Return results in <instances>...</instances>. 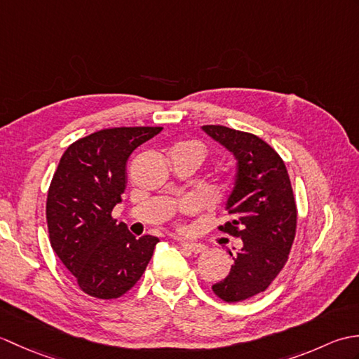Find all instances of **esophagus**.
<instances>
[{"instance_id":"esophagus-1","label":"esophagus","mask_w":359,"mask_h":359,"mask_svg":"<svg viewBox=\"0 0 359 359\" xmlns=\"http://www.w3.org/2000/svg\"><path fill=\"white\" fill-rule=\"evenodd\" d=\"M182 247L188 251H191V253H194V255H199V253H202V251L207 250V247L199 242H182Z\"/></svg>"}]
</instances>
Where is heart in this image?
<instances>
[{
    "label": "heart",
    "mask_w": 359,
    "mask_h": 359,
    "mask_svg": "<svg viewBox=\"0 0 359 359\" xmlns=\"http://www.w3.org/2000/svg\"><path fill=\"white\" fill-rule=\"evenodd\" d=\"M191 147H194L203 156V148L201 147V144L191 143ZM196 208H197V205H196V202L193 199H187L184 203H182V210H184L185 212H193V211H196Z\"/></svg>",
    "instance_id": "obj_1"
}]
</instances>
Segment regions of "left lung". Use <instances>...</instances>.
Segmentation results:
<instances>
[{"label":"left lung","instance_id":"obj_1","mask_svg":"<svg viewBox=\"0 0 359 359\" xmlns=\"http://www.w3.org/2000/svg\"><path fill=\"white\" fill-rule=\"evenodd\" d=\"M203 131L238 158L236 187L228 197L231 220L219 230L242 239L228 276L212 285L225 302H241L265 292L287 264L292 250L297 210L284 160L257 135L222 125Z\"/></svg>","mask_w":359,"mask_h":359}]
</instances>
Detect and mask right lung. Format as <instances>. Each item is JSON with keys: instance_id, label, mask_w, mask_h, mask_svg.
Instances as JSON below:
<instances>
[{"instance_id": "obj_1", "label": "right lung", "mask_w": 359, "mask_h": 359, "mask_svg": "<svg viewBox=\"0 0 359 359\" xmlns=\"http://www.w3.org/2000/svg\"><path fill=\"white\" fill-rule=\"evenodd\" d=\"M160 126L108 128L69 144L53 172L46 202L49 241L77 285L97 299L129 292L151 261L158 238L135 236L112 217L126 189L133 151Z\"/></svg>"}]
</instances>
